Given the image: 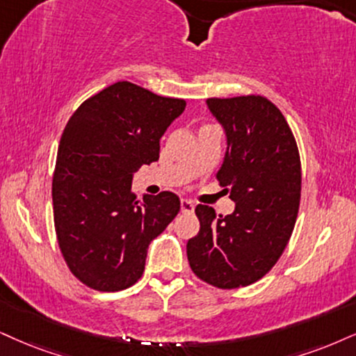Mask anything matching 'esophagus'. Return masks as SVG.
I'll list each match as a JSON object with an SVG mask.
<instances>
[{"label":"esophagus","instance_id":"obj_1","mask_svg":"<svg viewBox=\"0 0 356 356\" xmlns=\"http://www.w3.org/2000/svg\"><path fill=\"white\" fill-rule=\"evenodd\" d=\"M193 209H195V203L190 200H181V211L183 213H193Z\"/></svg>","mask_w":356,"mask_h":356}]
</instances>
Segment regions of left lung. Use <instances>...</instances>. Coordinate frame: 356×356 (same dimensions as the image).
<instances>
[{"label":"left lung","mask_w":356,"mask_h":356,"mask_svg":"<svg viewBox=\"0 0 356 356\" xmlns=\"http://www.w3.org/2000/svg\"><path fill=\"white\" fill-rule=\"evenodd\" d=\"M227 135L216 178L236 203L222 216L198 204L200 231L186 244L191 270L218 289L248 287L287 248L300 204L299 147L282 112L262 95L208 99Z\"/></svg>","instance_id":"left-lung-1"}]
</instances>
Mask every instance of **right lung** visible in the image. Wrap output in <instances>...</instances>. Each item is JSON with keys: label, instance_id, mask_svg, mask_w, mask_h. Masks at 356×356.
Instances as JSON below:
<instances>
[{"label": "right lung", "instance_id": "obj_1", "mask_svg": "<svg viewBox=\"0 0 356 356\" xmlns=\"http://www.w3.org/2000/svg\"><path fill=\"white\" fill-rule=\"evenodd\" d=\"M185 107L120 81L69 118L52 175L54 227L69 270L89 289L118 292L137 282L148 245L178 214L175 193L140 201L130 186L140 166L158 161L161 135Z\"/></svg>", "mask_w": 356, "mask_h": 356}]
</instances>
